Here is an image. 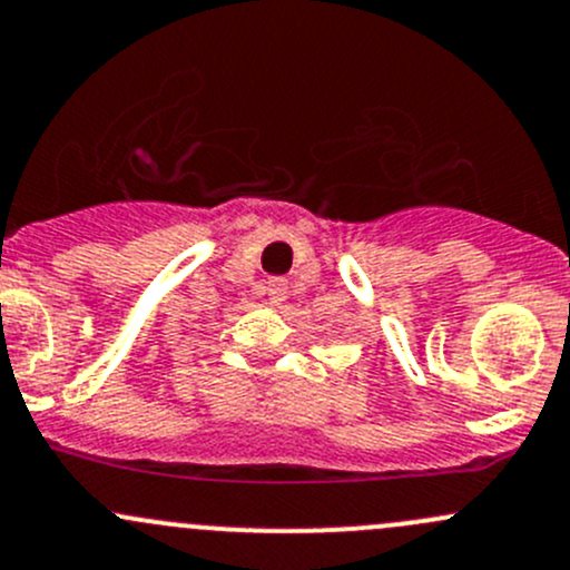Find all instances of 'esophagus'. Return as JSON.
I'll list each match as a JSON object with an SVG mask.
<instances>
[{
    "instance_id": "esophagus-1",
    "label": "esophagus",
    "mask_w": 570,
    "mask_h": 570,
    "mask_svg": "<svg viewBox=\"0 0 570 570\" xmlns=\"http://www.w3.org/2000/svg\"><path fill=\"white\" fill-rule=\"evenodd\" d=\"M285 293H287V283L283 277H272L266 283V296H268V302H272V304L283 302Z\"/></svg>"
}]
</instances>
